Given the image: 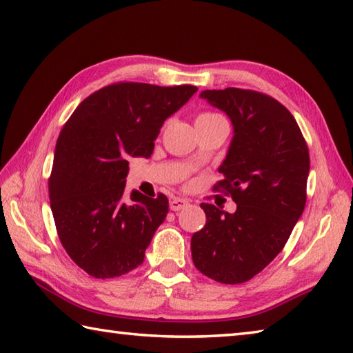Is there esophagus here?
<instances>
[{
    "label": "esophagus",
    "mask_w": 353,
    "mask_h": 353,
    "mask_svg": "<svg viewBox=\"0 0 353 353\" xmlns=\"http://www.w3.org/2000/svg\"><path fill=\"white\" fill-rule=\"evenodd\" d=\"M188 205H190L188 200L177 197V199H172L170 201V209H171V211H182V209H185Z\"/></svg>",
    "instance_id": "esophagus-1"
}]
</instances>
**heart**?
Here are the masks:
<instances>
[{
	"label": "heart",
	"instance_id": "obj_1",
	"mask_svg": "<svg viewBox=\"0 0 353 353\" xmlns=\"http://www.w3.org/2000/svg\"><path fill=\"white\" fill-rule=\"evenodd\" d=\"M212 117H220V115L211 114V112H206V114H201V115H199V118H212Z\"/></svg>",
	"mask_w": 353,
	"mask_h": 353
}]
</instances>
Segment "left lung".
Here are the masks:
<instances>
[{"instance_id":"left-lung-1","label":"left lung","mask_w":353,"mask_h":353,"mask_svg":"<svg viewBox=\"0 0 353 353\" xmlns=\"http://www.w3.org/2000/svg\"><path fill=\"white\" fill-rule=\"evenodd\" d=\"M201 99L226 112L234 125L224 176L214 191L236 203L234 214L201 203L205 228L191 238L194 265L220 283H243L272 262L306 203L310 152L291 112L250 89L203 91Z\"/></svg>"}]
</instances>
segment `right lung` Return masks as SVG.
I'll return each mask as SVG.
<instances>
[{
	"label": "right lung",
	"mask_w": 353,
	"mask_h": 353,
	"mask_svg": "<svg viewBox=\"0 0 353 353\" xmlns=\"http://www.w3.org/2000/svg\"><path fill=\"white\" fill-rule=\"evenodd\" d=\"M197 92L192 85L119 81L81 101L59 134L48 192L59 239L97 279L142 264L168 199L133 191L124 199L129 157H150L165 119Z\"/></svg>",
	"instance_id": "add662e5"
}]
</instances>
